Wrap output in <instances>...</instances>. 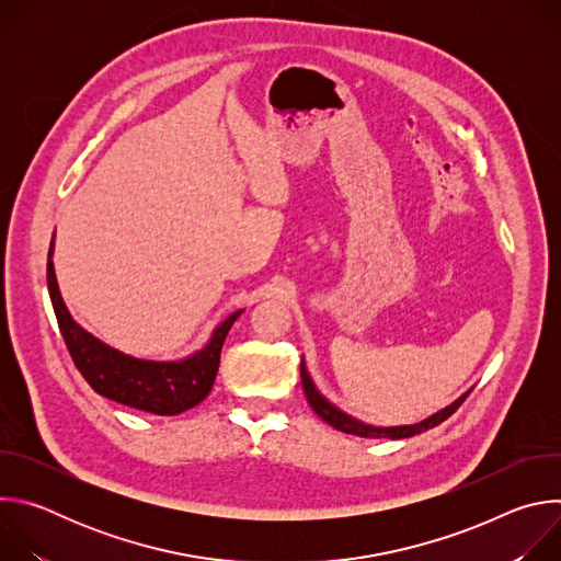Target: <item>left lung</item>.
Returning a JSON list of instances; mask_svg holds the SVG:
<instances>
[{
    "mask_svg": "<svg viewBox=\"0 0 561 561\" xmlns=\"http://www.w3.org/2000/svg\"><path fill=\"white\" fill-rule=\"evenodd\" d=\"M301 386H304V392H306V399H308L310 409H312L319 417H322L329 426H333V428H337V431H342V433H348V435L373 437V439H402V437H413V435H420V433H424V431H431V428L439 426L442 422H446V420L463 404V399L470 394V392L461 394V397L457 399V402H453L448 409L435 413L433 417H428V420H424V422H420V424H413V426H392V428H381V426H379V428H377V426H366V424H362V422L348 417L346 413L337 411L333 404H329L327 399L317 392V388H314V383L310 381V377H308L304 364H301Z\"/></svg>",
    "mask_w": 561,
    "mask_h": 561,
    "instance_id": "left-lung-1",
    "label": "left lung"
}]
</instances>
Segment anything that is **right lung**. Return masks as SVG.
I'll use <instances>...</instances> for the list:
<instances>
[{
  "instance_id": "right-lung-1",
  "label": "right lung",
  "mask_w": 561,
  "mask_h": 561,
  "mask_svg": "<svg viewBox=\"0 0 561 561\" xmlns=\"http://www.w3.org/2000/svg\"><path fill=\"white\" fill-rule=\"evenodd\" d=\"M50 255L53 244L48 251L46 277L61 337L77 370L82 373V377L91 383V388L98 394L108 397L117 404L152 415H180L204 402L217 377L219 355L226 335L234 324V319L242 314V310H237L228 319H224V324L215 329L210 342L188 359H135L102 344L100 340H95L72 322V317L68 314L57 288Z\"/></svg>"
}]
</instances>
